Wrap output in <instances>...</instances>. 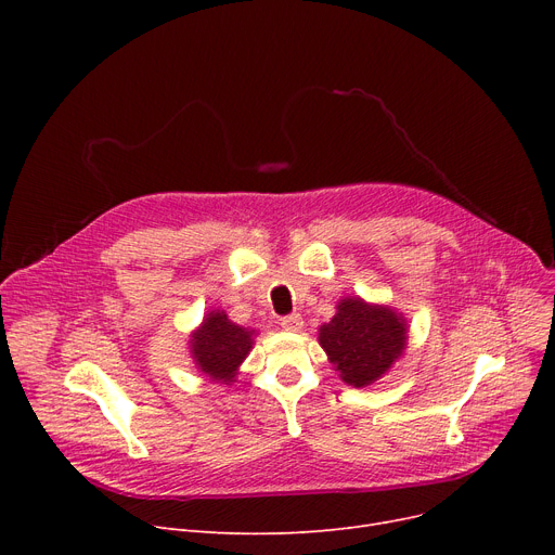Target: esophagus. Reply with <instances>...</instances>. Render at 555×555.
Listing matches in <instances>:
<instances>
[{"label":"esophagus","mask_w":555,"mask_h":555,"mask_svg":"<svg viewBox=\"0 0 555 555\" xmlns=\"http://www.w3.org/2000/svg\"><path fill=\"white\" fill-rule=\"evenodd\" d=\"M281 326L289 333H299L304 328V317L301 314H287L281 319Z\"/></svg>","instance_id":"esophagus-1"}]
</instances>
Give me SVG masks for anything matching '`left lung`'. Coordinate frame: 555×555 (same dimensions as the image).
I'll return each mask as SVG.
<instances>
[{
    "label": "left lung",
    "mask_w": 555,
    "mask_h": 555,
    "mask_svg": "<svg viewBox=\"0 0 555 555\" xmlns=\"http://www.w3.org/2000/svg\"><path fill=\"white\" fill-rule=\"evenodd\" d=\"M319 344L346 385L369 387L402 356L406 322L389 306L344 297L335 317L319 328Z\"/></svg>",
    "instance_id": "obj_1"
}]
</instances>
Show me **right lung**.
Instances as JSON below:
<instances>
[{
  "label": "right lung",
  "mask_w": 555,
  "mask_h": 555,
  "mask_svg": "<svg viewBox=\"0 0 555 555\" xmlns=\"http://www.w3.org/2000/svg\"><path fill=\"white\" fill-rule=\"evenodd\" d=\"M191 358L195 366L218 383H233L238 366L254 346V331L233 324L224 310H211L191 333Z\"/></svg>",
  "instance_id": "obj_1"
}]
</instances>
